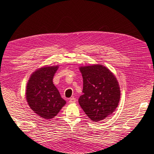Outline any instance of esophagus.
Wrapping results in <instances>:
<instances>
[{"mask_svg": "<svg viewBox=\"0 0 154 154\" xmlns=\"http://www.w3.org/2000/svg\"><path fill=\"white\" fill-rule=\"evenodd\" d=\"M69 103H71V104L74 103L76 102V99L74 98V97H71V98L69 99Z\"/></svg>", "mask_w": 154, "mask_h": 154, "instance_id": "esophagus-1", "label": "esophagus"}]
</instances>
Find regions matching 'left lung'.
Listing matches in <instances>:
<instances>
[{
    "mask_svg": "<svg viewBox=\"0 0 154 154\" xmlns=\"http://www.w3.org/2000/svg\"><path fill=\"white\" fill-rule=\"evenodd\" d=\"M79 69L83 80V94L78 102L85 113L96 122L112 114L121 96L119 83L114 74L101 64L80 66Z\"/></svg>",
    "mask_w": 154,
    "mask_h": 154,
    "instance_id": "obj_1",
    "label": "left lung"
}]
</instances>
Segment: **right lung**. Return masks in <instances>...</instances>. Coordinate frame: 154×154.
I'll return each instance as SVG.
<instances>
[{
    "label": "right lung",
    "mask_w": 154,
    "mask_h": 154,
    "mask_svg": "<svg viewBox=\"0 0 154 154\" xmlns=\"http://www.w3.org/2000/svg\"><path fill=\"white\" fill-rule=\"evenodd\" d=\"M58 67V66H44L36 69L27 83V104L35 114L45 119L55 117L66 103L53 82Z\"/></svg>",
    "instance_id": "1"
}]
</instances>
